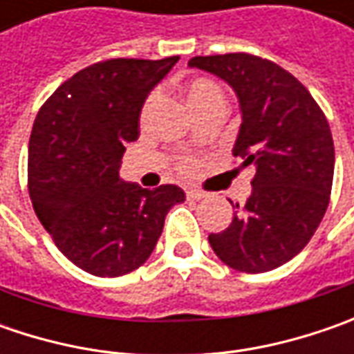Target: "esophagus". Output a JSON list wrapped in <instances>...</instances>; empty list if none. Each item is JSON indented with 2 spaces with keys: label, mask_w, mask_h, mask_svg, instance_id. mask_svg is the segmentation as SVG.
I'll return each instance as SVG.
<instances>
[{
  "label": "esophagus",
  "mask_w": 354,
  "mask_h": 354,
  "mask_svg": "<svg viewBox=\"0 0 354 354\" xmlns=\"http://www.w3.org/2000/svg\"><path fill=\"white\" fill-rule=\"evenodd\" d=\"M185 193H187V198H191V201H198V198H205V193H203V191H198V189H187Z\"/></svg>",
  "instance_id": "34e87169"
}]
</instances>
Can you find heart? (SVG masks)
<instances>
[{"label": "heart", "instance_id": "obj_1", "mask_svg": "<svg viewBox=\"0 0 354 354\" xmlns=\"http://www.w3.org/2000/svg\"><path fill=\"white\" fill-rule=\"evenodd\" d=\"M157 100H159V92L151 90L142 106V118H147L151 114ZM185 100H187L189 108L193 110L195 116L201 114L203 110H207V108H212V106H226L223 88L216 82H212L209 78H201V76L187 80V84H185ZM183 169H187V165H183Z\"/></svg>", "mask_w": 354, "mask_h": 354}]
</instances>
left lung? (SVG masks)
<instances>
[{
    "mask_svg": "<svg viewBox=\"0 0 354 354\" xmlns=\"http://www.w3.org/2000/svg\"><path fill=\"white\" fill-rule=\"evenodd\" d=\"M189 66L234 90L242 124L232 156L256 169L250 197L232 205V223L209 236L212 250L238 272L276 270L306 248L327 211L335 169L327 118L276 62L228 53L193 57Z\"/></svg>",
    "mask_w": 354,
    "mask_h": 354,
    "instance_id": "left-lung-1",
    "label": "left lung"
}]
</instances>
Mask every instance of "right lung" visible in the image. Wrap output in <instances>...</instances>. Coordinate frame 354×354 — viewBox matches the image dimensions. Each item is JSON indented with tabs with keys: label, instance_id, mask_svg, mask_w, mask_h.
Wrapping results in <instances>:
<instances>
[{
	"label": "right lung",
	"instance_id": "right-lung-1",
	"mask_svg": "<svg viewBox=\"0 0 354 354\" xmlns=\"http://www.w3.org/2000/svg\"><path fill=\"white\" fill-rule=\"evenodd\" d=\"M177 61L96 62L61 84L37 114L27 169L33 209L57 248L92 276L140 268L171 207L185 201L177 185L149 191L120 179L143 102Z\"/></svg>",
	"mask_w": 354,
	"mask_h": 354
}]
</instances>
